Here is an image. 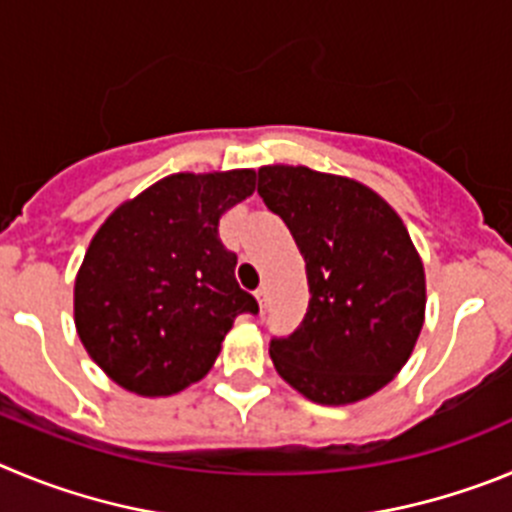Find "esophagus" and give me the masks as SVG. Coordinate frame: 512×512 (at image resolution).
<instances>
[{
  "instance_id": "obj_1",
  "label": "esophagus",
  "mask_w": 512,
  "mask_h": 512,
  "mask_svg": "<svg viewBox=\"0 0 512 512\" xmlns=\"http://www.w3.org/2000/svg\"><path fill=\"white\" fill-rule=\"evenodd\" d=\"M267 296H270V293H267L265 285L255 290V298H257V303H260V311H265V308H267Z\"/></svg>"
}]
</instances>
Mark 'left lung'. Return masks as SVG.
Wrapping results in <instances>:
<instances>
[{"label":"left lung","instance_id":"left-lung-1","mask_svg":"<svg viewBox=\"0 0 512 512\" xmlns=\"http://www.w3.org/2000/svg\"><path fill=\"white\" fill-rule=\"evenodd\" d=\"M257 193L288 224L311 290L301 326L270 342L275 370L313 403L370 398L403 370L426 313L403 219L365 183L306 165H265Z\"/></svg>","mask_w":512,"mask_h":512}]
</instances>
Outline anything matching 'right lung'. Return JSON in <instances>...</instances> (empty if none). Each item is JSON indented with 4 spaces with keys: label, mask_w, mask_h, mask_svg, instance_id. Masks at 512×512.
Instances as JSON below:
<instances>
[{
    "label": "right lung",
    "mask_w": 512,
    "mask_h": 512,
    "mask_svg": "<svg viewBox=\"0 0 512 512\" xmlns=\"http://www.w3.org/2000/svg\"><path fill=\"white\" fill-rule=\"evenodd\" d=\"M257 173H176L107 216L73 285L81 344L142 398L186 390L214 367L239 313L257 301L234 278L219 219L255 191Z\"/></svg>",
    "instance_id": "add662e5"
}]
</instances>
